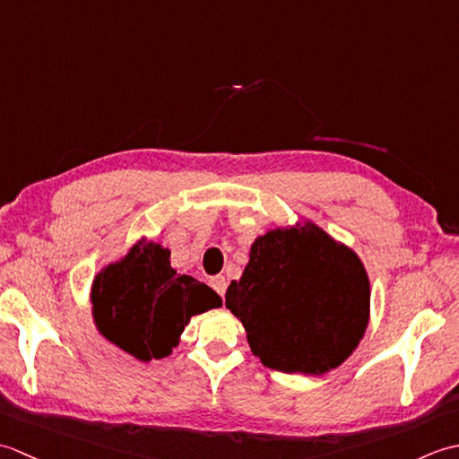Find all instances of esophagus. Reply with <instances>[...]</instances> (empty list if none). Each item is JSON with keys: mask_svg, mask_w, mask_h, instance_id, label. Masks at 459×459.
Masks as SVG:
<instances>
[{"mask_svg": "<svg viewBox=\"0 0 459 459\" xmlns=\"http://www.w3.org/2000/svg\"><path fill=\"white\" fill-rule=\"evenodd\" d=\"M211 286L219 296H224V291H227V280H224V276H214L211 278Z\"/></svg>", "mask_w": 459, "mask_h": 459, "instance_id": "obj_1", "label": "esophagus"}]
</instances>
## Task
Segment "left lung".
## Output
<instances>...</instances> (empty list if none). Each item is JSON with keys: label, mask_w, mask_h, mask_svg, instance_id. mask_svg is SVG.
I'll list each match as a JSON object with an SVG mask.
<instances>
[{"label": "left lung", "mask_w": 459, "mask_h": 459, "mask_svg": "<svg viewBox=\"0 0 459 459\" xmlns=\"http://www.w3.org/2000/svg\"><path fill=\"white\" fill-rule=\"evenodd\" d=\"M224 298L262 363L306 375H324L353 353L370 306L355 252L311 222L256 238Z\"/></svg>", "instance_id": "obj_1"}]
</instances>
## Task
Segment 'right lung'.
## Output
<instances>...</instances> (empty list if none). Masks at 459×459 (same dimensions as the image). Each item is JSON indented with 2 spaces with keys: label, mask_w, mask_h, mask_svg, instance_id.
<instances>
[{
  "label": "right lung",
  "mask_w": 459,
  "mask_h": 459,
  "mask_svg": "<svg viewBox=\"0 0 459 459\" xmlns=\"http://www.w3.org/2000/svg\"><path fill=\"white\" fill-rule=\"evenodd\" d=\"M169 255L153 242L134 247L92 284V314L100 333L140 360L169 355L191 316L221 306L217 291L178 274Z\"/></svg>",
  "instance_id": "add662e5"
}]
</instances>
